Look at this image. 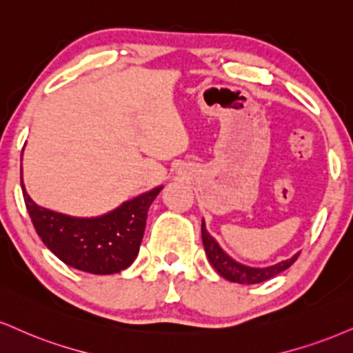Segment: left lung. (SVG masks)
Returning a JSON list of instances; mask_svg holds the SVG:
<instances>
[{
	"instance_id": "obj_1",
	"label": "left lung",
	"mask_w": 353,
	"mask_h": 353,
	"mask_svg": "<svg viewBox=\"0 0 353 353\" xmlns=\"http://www.w3.org/2000/svg\"><path fill=\"white\" fill-rule=\"evenodd\" d=\"M202 243L205 248V254L209 258V263L214 266L215 271L222 276V278L228 279L232 283L239 284H256L263 283L266 279L274 278L276 274H279L281 271L288 270L290 266L298 260L299 253L292 254L291 258L274 263V265L263 266V268H256V266H248L243 263L233 260V258L227 252H223L222 246L219 245V241L207 232L205 222L202 220Z\"/></svg>"
}]
</instances>
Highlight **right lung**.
Segmentation results:
<instances>
[{"label": "right lung", "mask_w": 353, "mask_h": 353, "mask_svg": "<svg viewBox=\"0 0 353 353\" xmlns=\"http://www.w3.org/2000/svg\"><path fill=\"white\" fill-rule=\"evenodd\" d=\"M21 188L37 235L59 260L85 273L113 274L128 268L138 256L148 210L163 185L99 217H72L37 205L26 192L23 176Z\"/></svg>", "instance_id": "add662e5"}]
</instances>
